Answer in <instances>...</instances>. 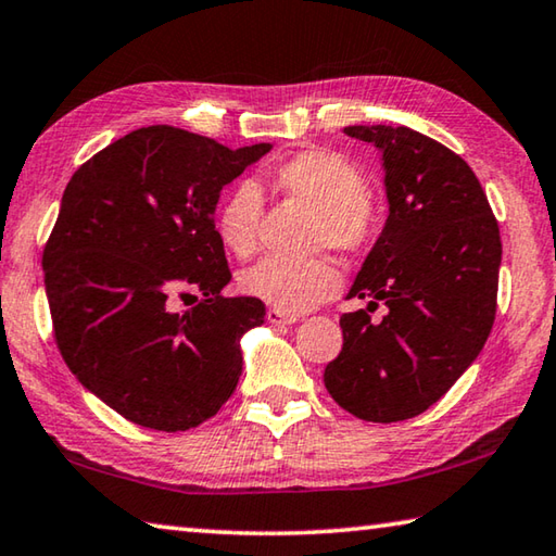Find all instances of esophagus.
Returning a JSON list of instances; mask_svg holds the SVG:
<instances>
[{
    "label": "esophagus",
    "instance_id": "obj_1",
    "mask_svg": "<svg viewBox=\"0 0 556 556\" xmlns=\"http://www.w3.org/2000/svg\"><path fill=\"white\" fill-rule=\"evenodd\" d=\"M267 321H269L271 326H291V324H296L299 318H296L294 314L279 312V308H269V312H267Z\"/></svg>",
    "mask_w": 556,
    "mask_h": 556
}]
</instances>
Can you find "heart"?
Returning a JSON list of instances; mask_svg holds the SVG:
<instances>
[{
  "label": "heart",
  "instance_id": "obj_1",
  "mask_svg": "<svg viewBox=\"0 0 556 556\" xmlns=\"http://www.w3.org/2000/svg\"><path fill=\"white\" fill-rule=\"evenodd\" d=\"M269 184L287 199L314 211L316 220L308 230L314 250L357 252L368 244L372 235L368 178L348 156L328 149H306L271 168ZM262 208V191L252 181H242L225 195L215 211V235L225 250L238 257H250L257 250ZM338 287L341 277L326 257L301 262L267 257L240 275L244 294L285 314L308 312L331 299Z\"/></svg>",
  "mask_w": 556,
  "mask_h": 556
}]
</instances>
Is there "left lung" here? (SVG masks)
<instances>
[{"mask_svg": "<svg viewBox=\"0 0 556 556\" xmlns=\"http://www.w3.org/2000/svg\"><path fill=\"white\" fill-rule=\"evenodd\" d=\"M348 137L382 154L388 220L345 299L343 348L324 382L365 421H402L439 402L483 351L495 318L501 230L476 174L409 127L355 125ZM389 312L380 323L369 314Z\"/></svg>", "mask_w": 556, "mask_h": 556, "instance_id": "obj_1", "label": "left lung"}]
</instances>
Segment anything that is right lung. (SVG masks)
Returning <instances> with one entry per match:
<instances>
[{
    "mask_svg": "<svg viewBox=\"0 0 556 556\" xmlns=\"http://www.w3.org/2000/svg\"><path fill=\"white\" fill-rule=\"evenodd\" d=\"M269 149L152 125L65 186L43 250L55 341L83 388L139 427H199L238 388L240 341L265 324V304L223 296L230 269L215 208ZM174 293L200 301L176 315Z\"/></svg>",
    "mask_w": 556,
    "mask_h": 556,
    "instance_id": "right-lung-1",
    "label": "right lung"
}]
</instances>
